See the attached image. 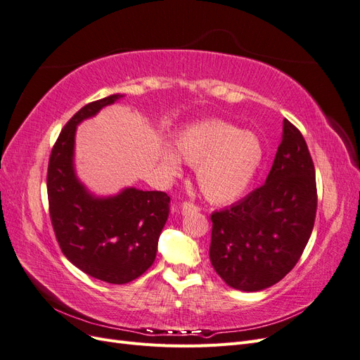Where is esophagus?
I'll return each instance as SVG.
<instances>
[{"instance_id":"34e87169","label":"esophagus","mask_w":360,"mask_h":360,"mask_svg":"<svg viewBox=\"0 0 360 360\" xmlns=\"http://www.w3.org/2000/svg\"><path fill=\"white\" fill-rule=\"evenodd\" d=\"M180 212H181V214H191V213H197V212H200V207L198 205H195V204H192V202H183L181 205H180Z\"/></svg>"}]
</instances>
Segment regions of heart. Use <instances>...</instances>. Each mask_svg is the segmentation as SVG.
I'll return each instance as SVG.
<instances>
[{
    "label": "heart",
    "mask_w": 360,
    "mask_h": 360,
    "mask_svg": "<svg viewBox=\"0 0 360 360\" xmlns=\"http://www.w3.org/2000/svg\"><path fill=\"white\" fill-rule=\"evenodd\" d=\"M174 147L176 153L162 150V168L168 176H179L181 160L195 167V180L204 198L213 204L240 198L264 160L263 143L254 132L221 120L181 129L174 138Z\"/></svg>",
    "instance_id": "obj_1"
}]
</instances>
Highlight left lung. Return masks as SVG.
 <instances>
[{"mask_svg": "<svg viewBox=\"0 0 360 360\" xmlns=\"http://www.w3.org/2000/svg\"><path fill=\"white\" fill-rule=\"evenodd\" d=\"M317 212L315 169L304 138L284 120L263 186L212 214L210 261L226 285L261 291L296 266Z\"/></svg>", "mask_w": 360, "mask_h": 360, "instance_id": "left-lung-1", "label": "left lung"}]
</instances>
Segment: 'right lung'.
<instances>
[{"label": "right lung", "mask_w": 360, "mask_h": 360, "mask_svg": "<svg viewBox=\"0 0 360 360\" xmlns=\"http://www.w3.org/2000/svg\"><path fill=\"white\" fill-rule=\"evenodd\" d=\"M123 97L117 93L81 108L61 130L48 167L49 213L63 254L84 274L118 285L153 264L171 202L165 192L132 186L101 197L76 174V127Z\"/></svg>", "instance_id": "1"}]
</instances>
